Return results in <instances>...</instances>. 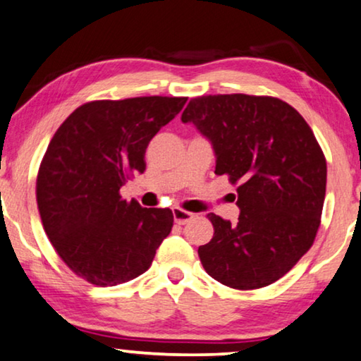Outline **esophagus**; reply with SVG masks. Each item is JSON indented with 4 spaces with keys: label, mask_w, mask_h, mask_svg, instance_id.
I'll return each instance as SVG.
<instances>
[{
    "label": "esophagus",
    "mask_w": 361,
    "mask_h": 361,
    "mask_svg": "<svg viewBox=\"0 0 361 361\" xmlns=\"http://www.w3.org/2000/svg\"><path fill=\"white\" fill-rule=\"evenodd\" d=\"M192 217H195V214L186 212V211H183V209H178V207L173 209V220H175V224L185 225V224L190 222Z\"/></svg>",
    "instance_id": "34e87169"
}]
</instances>
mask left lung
Masks as SVG:
<instances>
[{
  "mask_svg": "<svg viewBox=\"0 0 361 361\" xmlns=\"http://www.w3.org/2000/svg\"><path fill=\"white\" fill-rule=\"evenodd\" d=\"M181 121L212 144L215 173L238 183V222L207 215L206 272L238 290L279 281L313 245L324 204L326 159L308 123L282 100L245 94L191 99Z\"/></svg>",
  "mask_w": 361,
  "mask_h": 361,
  "instance_id": "left-lung-1",
  "label": "left lung"
}]
</instances>
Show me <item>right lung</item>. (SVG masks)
<instances>
[{
  "instance_id": "right-lung-1",
  "label": "right lung",
  "mask_w": 361,
  "mask_h": 361,
  "mask_svg": "<svg viewBox=\"0 0 361 361\" xmlns=\"http://www.w3.org/2000/svg\"><path fill=\"white\" fill-rule=\"evenodd\" d=\"M185 97L97 100L74 110L55 136L37 176L43 228L66 266L99 285L133 281L152 264L173 227L170 209H146L120 196L144 173V154Z\"/></svg>"
}]
</instances>
